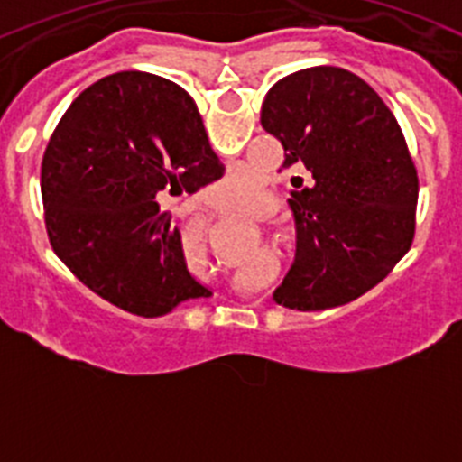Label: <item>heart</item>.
Returning <instances> with one entry per match:
<instances>
[{"label": "heart", "mask_w": 462, "mask_h": 462, "mask_svg": "<svg viewBox=\"0 0 462 462\" xmlns=\"http://www.w3.org/2000/svg\"><path fill=\"white\" fill-rule=\"evenodd\" d=\"M261 178L250 169L234 171L231 175H226L224 180H219L217 185L212 187L210 194L215 199H219V203L226 208H238L245 203H254L256 196L261 194Z\"/></svg>", "instance_id": "b5f03b06"}]
</instances>
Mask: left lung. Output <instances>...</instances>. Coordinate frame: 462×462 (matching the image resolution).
<instances>
[{"mask_svg":"<svg viewBox=\"0 0 462 462\" xmlns=\"http://www.w3.org/2000/svg\"><path fill=\"white\" fill-rule=\"evenodd\" d=\"M261 126L284 148L296 256L273 300L289 310L345 305L393 271L414 238L419 178L398 120L356 73L310 67L268 89Z\"/></svg>","mask_w":462,"mask_h":462,"instance_id":"1","label":"left lung"}]
</instances>
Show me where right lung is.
Segmentation results:
<instances>
[{"label": "right lung", "mask_w": 462, "mask_h": 462, "mask_svg": "<svg viewBox=\"0 0 462 462\" xmlns=\"http://www.w3.org/2000/svg\"><path fill=\"white\" fill-rule=\"evenodd\" d=\"M222 175L180 85L145 71L106 76L69 106L43 154L52 250L85 287L138 317L212 296L187 268L180 228L159 201L169 187L194 194Z\"/></svg>", "instance_id": "add662e5"}]
</instances>
